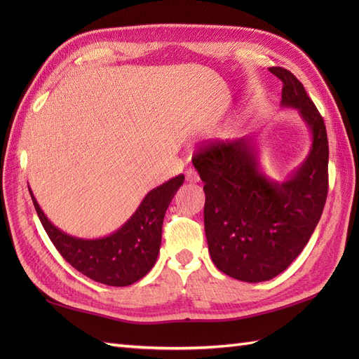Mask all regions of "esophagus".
Masks as SVG:
<instances>
[{
	"label": "esophagus",
	"instance_id": "1",
	"mask_svg": "<svg viewBox=\"0 0 359 359\" xmlns=\"http://www.w3.org/2000/svg\"><path fill=\"white\" fill-rule=\"evenodd\" d=\"M186 180H187L189 182H198L201 178H199V175H198V172L190 168V169L186 170Z\"/></svg>",
	"mask_w": 359,
	"mask_h": 359
}]
</instances>
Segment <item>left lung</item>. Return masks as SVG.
<instances>
[{"mask_svg": "<svg viewBox=\"0 0 359 359\" xmlns=\"http://www.w3.org/2000/svg\"><path fill=\"white\" fill-rule=\"evenodd\" d=\"M283 82L281 106L298 109L311 132L310 153L287 180L260 172L250 136L215 140L193 166L205 182V235L212 262L226 276L259 283L298 257L316 229L328 194V137L316 106L289 70L271 67Z\"/></svg>", "mask_w": 359, "mask_h": 359, "instance_id": "left-lung-1", "label": "left lung"}]
</instances>
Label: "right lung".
<instances>
[{
	"label": "right lung",
	"instance_id": "add662e5",
	"mask_svg": "<svg viewBox=\"0 0 359 359\" xmlns=\"http://www.w3.org/2000/svg\"><path fill=\"white\" fill-rule=\"evenodd\" d=\"M182 182L184 175H178L153 189L118 231L95 240L60 231L41 211L31 189L29 194L52 244L74 269L107 286H128L154 266L161 244L163 219Z\"/></svg>",
	"mask_w": 359,
	"mask_h": 359
}]
</instances>
